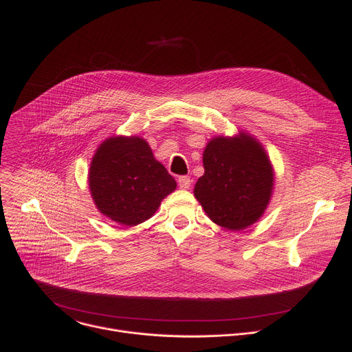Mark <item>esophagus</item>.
Returning <instances> with one entry per match:
<instances>
[{
    "label": "esophagus",
    "instance_id": "esophagus-1",
    "mask_svg": "<svg viewBox=\"0 0 352 352\" xmlns=\"http://www.w3.org/2000/svg\"><path fill=\"white\" fill-rule=\"evenodd\" d=\"M178 186H179V188H182V190L190 188V186H191V178L187 177V175L178 177Z\"/></svg>",
    "mask_w": 352,
    "mask_h": 352
}]
</instances>
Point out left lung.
<instances>
[{
  "label": "left lung",
  "instance_id": "8db88e82",
  "mask_svg": "<svg viewBox=\"0 0 352 352\" xmlns=\"http://www.w3.org/2000/svg\"><path fill=\"white\" fill-rule=\"evenodd\" d=\"M204 175L194 195L211 221L231 231L261 218L272 195L274 171L263 145L245 133L212 138L202 154Z\"/></svg>",
  "mask_w": 352,
  "mask_h": 352
}]
</instances>
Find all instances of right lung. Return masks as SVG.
Instances as JSON below:
<instances>
[{
	"label": "right lung",
	"instance_id": "1",
	"mask_svg": "<svg viewBox=\"0 0 352 352\" xmlns=\"http://www.w3.org/2000/svg\"><path fill=\"white\" fill-rule=\"evenodd\" d=\"M89 190L101 214L122 226L151 218L177 188L175 179L140 137H111L92 157Z\"/></svg>",
	"mask_w": 352,
	"mask_h": 352
}]
</instances>
